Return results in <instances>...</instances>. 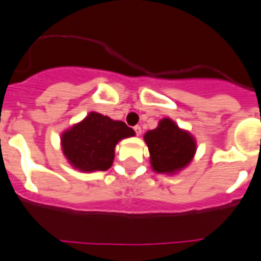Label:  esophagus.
<instances>
[{"label":"esophagus","instance_id":"esophagus-1","mask_svg":"<svg viewBox=\"0 0 261 261\" xmlns=\"http://www.w3.org/2000/svg\"><path fill=\"white\" fill-rule=\"evenodd\" d=\"M133 129H134V132H136L137 136H141V134H142V128L139 127V125H136V127H134Z\"/></svg>","mask_w":261,"mask_h":261}]
</instances>
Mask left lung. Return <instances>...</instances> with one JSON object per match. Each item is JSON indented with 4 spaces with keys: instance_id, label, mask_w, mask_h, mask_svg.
I'll return each instance as SVG.
<instances>
[{
    "instance_id": "1",
    "label": "left lung",
    "mask_w": 261,
    "mask_h": 261,
    "mask_svg": "<svg viewBox=\"0 0 261 261\" xmlns=\"http://www.w3.org/2000/svg\"><path fill=\"white\" fill-rule=\"evenodd\" d=\"M144 141L151 153V165L156 172L172 174L179 171L194 156V138L167 118L160 122L156 129L147 132Z\"/></svg>"
}]
</instances>
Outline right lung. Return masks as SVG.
Segmentation results:
<instances>
[{
    "mask_svg": "<svg viewBox=\"0 0 261 261\" xmlns=\"http://www.w3.org/2000/svg\"><path fill=\"white\" fill-rule=\"evenodd\" d=\"M134 136L125 123L90 113L85 120L62 134L64 156L81 171H105L114 160L115 144Z\"/></svg>",
    "mask_w": 261,
    "mask_h": 261,
    "instance_id": "obj_1",
    "label": "right lung"
}]
</instances>
